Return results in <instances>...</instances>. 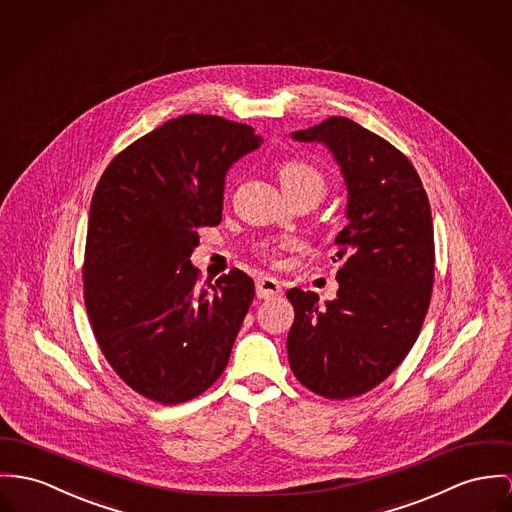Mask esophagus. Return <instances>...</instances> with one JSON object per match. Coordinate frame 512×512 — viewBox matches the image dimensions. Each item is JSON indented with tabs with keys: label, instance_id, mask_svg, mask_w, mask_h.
<instances>
[{
	"label": "esophagus",
	"instance_id": "1",
	"mask_svg": "<svg viewBox=\"0 0 512 512\" xmlns=\"http://www.w3.org/2000/svg\"><path fill=\"white\" fill-rule=\"evenodd\" d=\"M255 290H257L259 300H269V298H276L282 294V286L273 276H259L255 280Z\"/></svg>",
	"mask_w": 512,
	"mask_h": 512
}]
</instances>
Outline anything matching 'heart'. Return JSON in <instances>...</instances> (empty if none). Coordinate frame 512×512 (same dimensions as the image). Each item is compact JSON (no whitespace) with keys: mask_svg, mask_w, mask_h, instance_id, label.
I'll list each match as a JSON object with an SVG mask.
<instances>
[{"mask_svg":"<svg viewBox=\"0 0 512 512\" xmlns=\"http://www.w3.org/2000/svg\"><path fill=\"white\" fill-rule=\"evenodd\" d=\"M278 179H280V185L286 191V195L306 191V189H312L321 195L325 191V179H323L321 171L312 163L302 161V159L284 161L278 169ZM284 247H286V243H280V241H265L259 245V249L267 255H276Z\"/></svg>","mask_w":512,"mask_h":512,"instance_id":"b5f03b06","label":"heart"}]
</instances>
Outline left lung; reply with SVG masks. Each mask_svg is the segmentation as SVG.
Returning a JSON list of instances; mask_svg holds the SVG:
<instances>
[{"label": "left lung", "instance_id": "obj_1", "mask_svg": "<svg viewBox=\"0 0 512 512\" xmlns=\"http://www.w3.org/2000/svg\"><path fill=\"white\" fill-rule=\"evenodd\" d=\"M325 146L347 185L349 224L335 237L337 298L292 288L288 362L314 394L347 399L384 382L415 345L433 294L434 234L423 183L399 150L351 118L290 134Z\"/></svg>", "mask_w": 512, "mask_h": 512}]
</instances>
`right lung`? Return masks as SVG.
Here are the masks:
<instances>
[{
    "mask_svg": "<svg viewBox=\"0 0 512 512\" xmlns=\"http://www.w3.org/2000/svg\"><path fill=\"white\" fill-rule=\"evenodd\" d=\"M263 138L212 115L163 122L109 163L91 198L83 290L95 339L140 395L175 405L224 372L255 284L198 286V230L222 220L226 173Z\"/></svg>",
    "mask_w": 512,
    "mask_h": 512,
    "instance_id": "1",
    "label": "right lung"
}]
</instances>
